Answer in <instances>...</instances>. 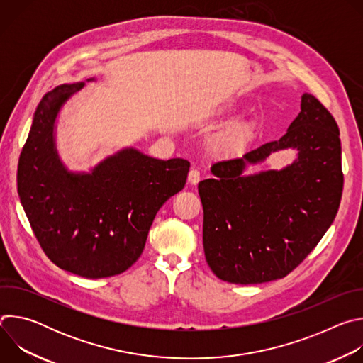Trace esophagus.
Returning <instances> with one entry per match:
<instances>
[{
    "label": "esophagus",
    "instance_id": "obj_1",
    "mask_svg": "<svg viewBox=\"0 0 363 363\" xmlns=\"http://www.w3.org/2000/svg\"><path fill=\"white\" fill-rule=\"evenodd\" d=\"M199 179H201V172H199V169L192 168V169L189 171V174H188V182L192 184V185H195V184L199 182Z\"/></svg>",
    "mask_w": 363,
    "mask_h": 363
}]
</instances>
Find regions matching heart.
Masks as SVG:
<instances>
[{"mask_svg":"<svg viewBox=\"0 0 363 363\" xmlns=\"http://www.w3.org/2000/svg\"><path fill=\"white\" fill-rule=\"evenodd\" d=\"M250 136V128L247 125H238L234 128V130L223 140V143L227 146V147H231V149H235V147H240L242 146L247 139Z\"/></svg>","mask_w":363,"mask_h":363,"instance_id":"obj_1","label":"heart"}]
</instances>
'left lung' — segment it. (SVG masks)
<instances>
[{
	"instance_id": "left-lung-1",
	"label": "left lung",
	"mask_w": 363,
	"mask_h": 363,
	"mask_svg": "<svg viewBox=\"0 0 363 363\" xmlns=\"http://www.w3.org/2000/svg\"><path fill=\"white\" fill-rule=\"evenodd\" d=\"M339 128L312 94L279 139L216 162V179L198 184L203 210L205 260L217 277L257 284L286 277L319 244L342 198L343 172ZM296 147L298 160L281 172L242 177L245 162Z\"/></svg>"
}]
</instances>
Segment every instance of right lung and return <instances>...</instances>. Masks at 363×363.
Returning a JSON list of instances; mask_svg holds the SVG:
<instances>
[{
  "mask_svg": "<svg viewBox=\"0 0 363 363\" xmlns=\"http://www.w3.org/2000/svg\"><path fill=\"white\" fill-rule=\"evenodd\" d=\"M83 84L59 86L38 103L20 155L17 186L50 260L73 274L101 279L123 273L140 257L155 216L185 186L189 162L126 149L90 175L69 174L57 160L53 129L60 106Z\"/></svg>",
  "mask_w": 363,
  "mask_h": 363,
  "instance_id": "1",
  "label": "right lung"
}]
</instances>
